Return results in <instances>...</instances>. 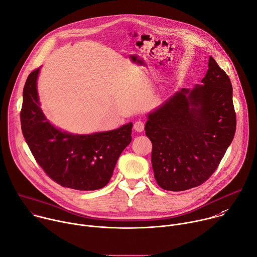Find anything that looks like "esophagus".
<instances>
[{
  "label": "esophagus",
  "mask_w": 257,
  "mask_h": 257,
  "mask_svg": "<svg viewBox=\"0 0 257 257\" xmlns=\"http://www.w3.org/2000/svg\"><path fill=\"white\" fill-rule=\"evenodd\" d=\"M133 128H134V130L137 131V132H142V131L144 130V122H142V121H140V120L136 121V122L134 123V125H133Z\"/></svg>",
  "instance_id": "obj_1"
}]
</instances>
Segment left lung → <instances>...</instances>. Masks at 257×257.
Instances as JSON below:
<instances>
[{
  "label": "left lung",
  "mask_w": 257,
  "mask_h": 257,
  "mask_svg": "<svg viewBox=\"0 0 257 257\" xmlns=\"http://www.w3.org/2000/svg\"><path fill=\"white\" fill-rule=\"evenodd\" d=\"M192 90L182 88L149 115L145 134L159 186L169 191L197 187L216 170L236 131L233 88L212 57Z\"/></svg>",
  "instance_id": "obj_1"
}]
</instances>
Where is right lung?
Wrapping results in <instances>:
<instances>
[{"mask_svg": "<svg viewBox=\"0 0 257 257\" xmlns=\"http://www.w3.org/2000/svg\"><path fill=\"white\" fill-rule=\"evenodd\" d=\"M40 68L28 75L23 88L21 129L36 163L59 185L89 191L104 187L117 161L131 142L132 123L89 135H72L55 128L39 102Z\"/></svg>", "mask_w": 257, "mask_h": 257, "instance_id": "obj_1", "label": "right lung"}]
</instances>
